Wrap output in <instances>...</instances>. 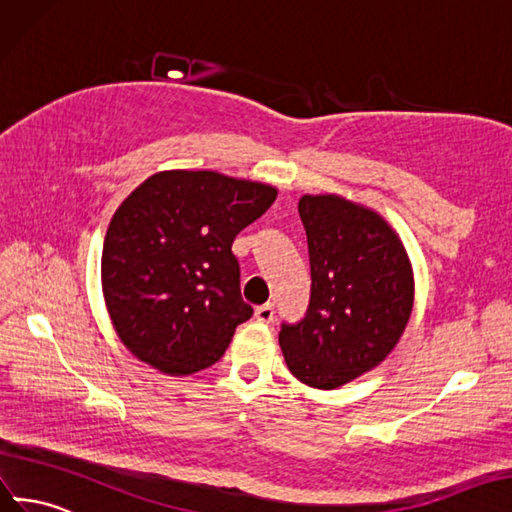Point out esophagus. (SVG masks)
<instances>
[{
	"label": "esophagus",
	"instance_id": "1",
	"mask_svg": "<svg viewBox=\"0 0 512 512\" xmlns=\"http://www.w3.org/2000/svg\"><path fill=\"white\" fill-rule=\"evenodd\" d=\"M255 317L257 321H264V324H270V321H274V304H261L255 309Z\"/></svg>",
	"mask_w": 512,
	"mask_h": 512
}]
</instances>
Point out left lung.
<instances>
[{
    "instance_id": "obj_1",
    "label": "left lung",
    "mask_w": 512,
    "mask_h": 512,
    "mask_svg": "<svg viewBox=\"0 0 512 512\" xmlns=\"http://www.w3.org/2000/svg\"><path fill=\"white\" fill-rule=\"evenodd\" d=\"M311 259L306 317L279 332L287 369L334 390L373 371L397 347L414 306L410 255L386 218L341 195H302Z\"/></svg>"
}]
</instances>
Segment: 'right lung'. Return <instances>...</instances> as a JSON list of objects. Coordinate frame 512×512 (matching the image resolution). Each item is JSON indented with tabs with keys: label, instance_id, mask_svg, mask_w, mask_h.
Segmentation results:
<instances>
[{
	"label": "right lung",
	"instance_id": "obj_1",
	"mask_svg": "<svg viewBox=\"0 0 512 512\" xmlns=\"http://www.w3.org/2000/svg\"><path fill=\"white\" fill-rule=\"evenodd\" d=\"M276 188L218 171L150 175L115 210L100 281L126 349L167 375H191L225 354L253 315L231 244L264 214Z\"/></svg>",
	"mask_w": 512,
	"mask_h": 512
}]
</instances>
